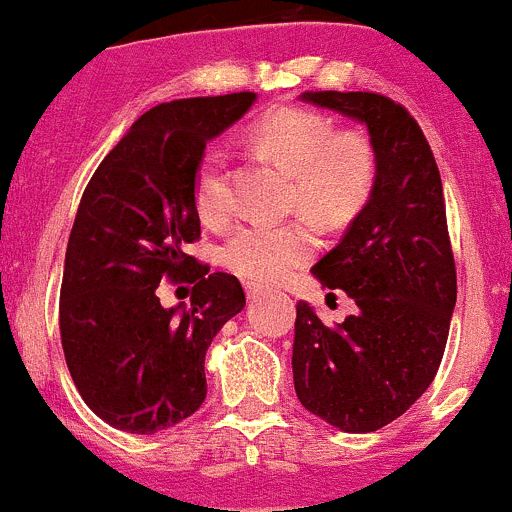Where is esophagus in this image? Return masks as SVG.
<instances>
[{"label": "esophagus", "instance_id": "esophagus-1", "mask_svg": "<svg viewBox=\"0 0 512 512\" xmlns=\"http://www.w3.org/2000/svg\"><path fill=\"white\" fill-rule=\"evenodd\" d=\"M263 293V286H258V283H249V286H246V296L249 298H258Z\"/></svg>", "mask_w": 512, "mask_h": 512}]
</instances>
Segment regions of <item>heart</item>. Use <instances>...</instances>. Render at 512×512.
<instances>
[{
  "instance_id": "b5f03b06",
  "label": "heart",
  "mask_w": 512,
  "mask_h": 512,
  "mask_svg": "<svg viewBox=\"0 0 512 512\" xmlns=\"http://www.w3.org/2000/svg\"><path fill=\"white\" fill-rule=\"evenodd\" d=\"M251 141L291 174L288 206L323 229L356 219L378 176L376 146L358 131H336L331 119L281 106L251 126ZM194 199L201 219L221 224L234 209L226 151L209 144L196 161ZM316 251L306 224H246L231 231L221 258L249 281H281Z\"/></svg>"
}]
</instances>
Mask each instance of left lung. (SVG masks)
<instances>
[{"label": "left lung", "mask_w": 512, "mask_h": 512, "mask_svg": "<svg viewBox=\"0 0 512 512\" xmlns=\"http://www.w3.org/2000/svg\"><path fill=\"white\" fill-rule=\"evenodd\" d=\"M301 99L366 124L378 176L341 244L311 268L356 301V316L323 326L298 301L293 386L313 416L371 433L426 393L448 341L458 283L443 184L418 121L388 96L306 91Z\"/></svg>", "instance_id": "1"}]
</instances>
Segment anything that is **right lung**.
<instances>
[{"label": "right lung", "instance_id": "add662e5", "mask_svg": "<svg viewBox=\"0 0 512 512\" xmlns=\"http://www.w3.org/2000/svg\"><path fill=\"white\" fill-rule=\"evenodd\" d=\"M254 101L239 91L154 106L86 184L64 258L59 333L79 396L109 426L151 435L204 403L206 351L246 296L239 278L186 254L201 236L196 161ZM161 277L195 283L189 309L160 306Z\"/></svg>", "mask_w": 512, "mask_h": 512}]
</instances>
